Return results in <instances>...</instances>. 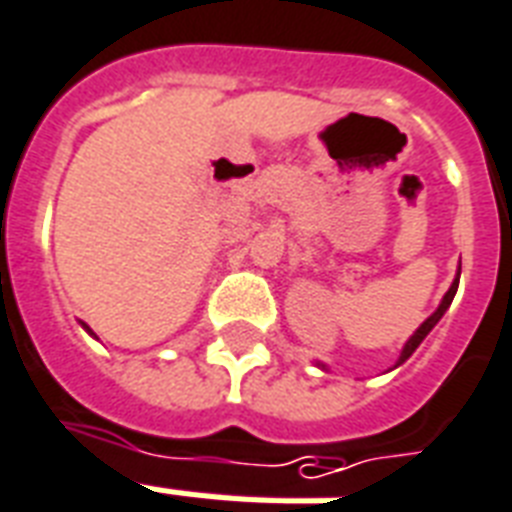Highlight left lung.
<instances>
[{"label": "left lung", "mask_w": 512, "mask_h": 512, "mask_svg": "<svg viewBox=\"0 0 512 512\" xmlns=\"http://www.w3.org/2000/svg\"><path fill=\"white\" fill-rule=\"evenodd\" d=\"M459 273H462V265H459ZM456 287H459V276H456V279H454V284H451V290H448L446 295H443V300H440L438 311H435V314H432V317H429L427 322H424V325H421L419 330H416V333L411 335V338H408V343H405L403 354H400V362H405V360H408V357H411L413 351L419 349V343L424 341V338H427V335H429V330H432V327L438 325V322H440V317H443V314H446V311H448V306H451V300H454V295H456ZM400 362H397V365H400Z\"/></svg>", "instance_id": "left-lung-1"}]
</instances>
